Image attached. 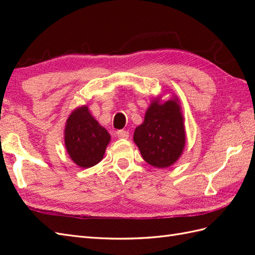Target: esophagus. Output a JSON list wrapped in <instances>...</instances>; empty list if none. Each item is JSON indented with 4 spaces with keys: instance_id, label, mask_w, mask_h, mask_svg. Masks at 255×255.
Returning <instances> with one entry per match:
<instances>
[{
    "instance_id": "34e87169",
    "label": "esophagus",
    "mask_w": 255,
    "mask_h": 255,
    "mask_svg": "<svg viewBox=\"0 0 255 255\" xmlns=\"http://www.w3.org/2000/svg\"><path fill=\"white\" fill-rule=\"evenodd\" d=\"M117 137L119 139H128L129 132L127 130H118L117 131Z\"/></svg>"
}]
</instances>
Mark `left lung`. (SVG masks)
Returning a JSON list of instances; mask_svg holds the SVG:
<instances>
[{"mask_svg":"<svg viewBox=\"0 0 255 255\" xmlns=\"http://www.w3.org/2000/svg\"><path fill=\"white\" fill-rule=\"evenodd\" d=\"M133 141L143 160L158 169H166L180 159L186 131L177 96L164 102L161 97L153 99L143 123L134 129Z\"/></svg>","mask_w":255,"mask_h":255,"instance_id":"8db88e82","label":"left lung"}]
</instances>
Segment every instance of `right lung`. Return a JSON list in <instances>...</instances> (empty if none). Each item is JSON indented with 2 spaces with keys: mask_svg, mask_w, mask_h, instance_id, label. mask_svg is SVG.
Here are the masks:
<instances>
[{
  "mask_svg": "<svg viewBox=\"0 0 255 255\" xmlns=\"http://www.w3.org/2000/svg\"><path fill=\"white\" fill-rule=\"evenodd\" d=\"M111 134L92 116L88 105L75 108L70 114L64 128V144L75 164L83 169L102 161Z\"/></svg>",
  "mask_w": 255,
  "mask_h": 255,
  "instance_id": "right-lung-1",
  "label": "right lung"
}]
</instances>
